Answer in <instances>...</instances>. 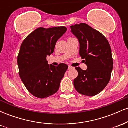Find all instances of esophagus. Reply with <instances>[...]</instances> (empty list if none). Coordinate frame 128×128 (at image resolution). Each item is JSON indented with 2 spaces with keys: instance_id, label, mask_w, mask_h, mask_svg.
I'll list each match as a JSON object with an SVG mask.
<instances>
[{
  "instance_id": "34e87169",
  "label": "esophagus",
  "mask_w": 128,
  "mask_h": 128,
  "mask_svg": "<svg viewBox=\"0 0 128 128\" xmlns=\"http://www.w3.org/2000/svg\"><path fill=\"white\" fill-rule=\"evenodd\" d=\"M72 68H73L72 67H71V66H68V70H71V69H72Z\"/></svg>"
}]
</instances>
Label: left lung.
<instances>
[{"instance_id":"left-lung-1","label":"left lung","mask_w":128,"mask_h":128,"mask_svg":"<svg viewBox=\"0 0 128 128\" xmlns=\"http://www.w3.org/2000/svg\"><path fill=\"white\" fill-rule=\"evenodd\" d=\"M70 28L78 39L79 55L87 66L86 70L75 68L78 76L74 79V86L81 94L96 96L106 87L111 78L113 60L109 42L86 23L74 24Z\"/></svg>"}]
</instances>
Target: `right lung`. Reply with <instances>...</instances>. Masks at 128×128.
<instances>
[{"label": "right lung", "mask_w": 128, "mask_h": 128, "mask_svg": "<svg viewBox=\"0 0 128 128\" xmlns=\"http://www.w3.org/2000/svg\"><path fill=\"white\" fill-rule=\"evenodd\" d=\"M67 29L64 26L39 28L22 42L17 57L19 75L29 92L36 98H48L59 90L68 66L49 65L46 58L54 53L56 42Z\"/></svg>", "instance_id": "obj_1"}]
</instances>
